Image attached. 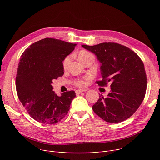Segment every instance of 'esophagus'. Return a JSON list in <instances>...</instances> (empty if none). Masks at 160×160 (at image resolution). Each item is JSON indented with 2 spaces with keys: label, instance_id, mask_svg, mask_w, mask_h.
<instances>
[{
  "label": "esophagus",
  "instance_id": "esophagus-1",
  "mask_svg": "<svg viewBox=\"0 0 160 160\" xmlns=\"http://www.w3.org/2000/svg\"><path fill=\"white\" fill-rule=\"evenodd\" d=\"M85 91H86L85 89H77V90L75 91V93H76L77 95H79L80 93H82V92H84Z\"/></svg>",
  "mask_w": 160,
  "mask_h": 160
}]
</instances>
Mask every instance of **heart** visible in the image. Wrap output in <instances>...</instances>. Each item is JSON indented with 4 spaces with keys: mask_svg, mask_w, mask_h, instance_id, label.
<instances>
[{
    "mask_svg": "<svg viewBox=\"0 0 160 160\" xmlns=\"http://www.w3.org/2000/svg\"><path fill=\"white\" fill-rule=\"evenodd\" d=\"M89 57H93V55L91 54V52H89V51H87L85 50L81 51L79 53H78V58L80 60V61L84 60L85 59ZM71 57L70 56H67L65 58V59L62 62V65H63L64 67H66L67 65V64L69 63V62L70 61ZM88 78H84V79H78L75 81V85L77 86H80V87H83L85 85L86 83V80Z\"/></svg>",
    "mask_w": 160,
    "mask_h": 160,
    "instance_id": "heart-1",
    "label": "heart"
}]
</instances>
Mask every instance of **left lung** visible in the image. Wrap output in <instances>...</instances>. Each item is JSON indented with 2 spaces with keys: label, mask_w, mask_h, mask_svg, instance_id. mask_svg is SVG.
<instances>
[{
  "label": "left lung",
  "mask_w": 160,
  "mask_h": 160,
  "mask_svg": "<svg viewBox=\"0 0 160 160\" xmlns=\"http://www.w3.org/2000/svg\"><path fill=\"white\" fill-rule=\"evenodd\" d=\"M98 57L103 79L99 86L111 83L106 98L101 95L93 105L94 112L104 121L116 123L130 118L142 104L146 95L147 77L143 61L129 48L115 42L82 45Z\"/></svg>",
  "instance_id": "obj_1"
}]
</instances>
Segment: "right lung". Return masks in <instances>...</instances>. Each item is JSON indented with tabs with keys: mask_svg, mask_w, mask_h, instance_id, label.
<instances>
[{
	"mask_svg": "<svg viewBox=\"0 0 160 160\" xmlns=\"http://www.w3.org/2000/svg\"><path fill=\"white\" fill-rule=\"evenodd\" d=\"M76 45L45 38L30 45L21 55L16 77L17 95L28 114L38 122L55 124L68 113L75 91L59 97L51 83L64 74L62 61Z\"/></svg>",
	"mask_w": 160,
	"mask_h": 160,
	"instance_id": "obj_1",
	"label": "right lung"
}]
</instances>
